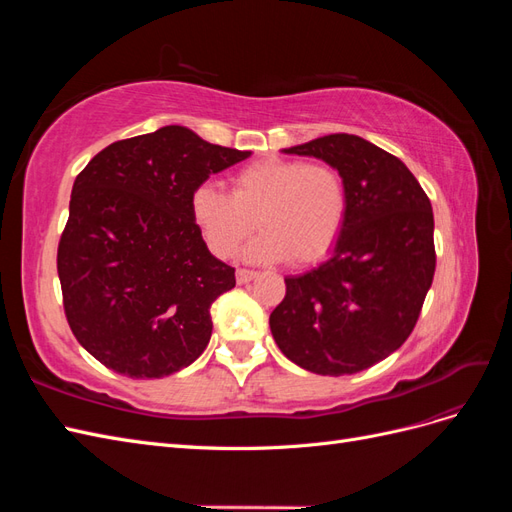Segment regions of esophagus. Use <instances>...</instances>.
Instances as JSON below:
<instances>
[{
    "mask_svg": "<svg viewBox=\"0 0 512 512\" xmlns=\"http://www.w3.org/2000/svg\"><path fill=\"white\" fill-rule=\"evenodd\" d=\"M256 275H258V273H256V271H250V269H237V282H239V284H247V282H252Z\"/></svg>",
    "mask_w": 512,
    "mask_h": 512,
    "instance_id": "1",
    "label": "esophagus"
}]
</instances>
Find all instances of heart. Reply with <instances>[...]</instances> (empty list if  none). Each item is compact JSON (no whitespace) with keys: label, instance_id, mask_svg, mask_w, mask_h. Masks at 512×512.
Returning <instances> with one entry per match:
<instances>
[{"label":"heart","instance_id":"obj_1","mask_svg":"<svg viewBox=\"0 0 512 512\" xmlns=\"http://www.w3.org/2000/svg\"><path fill=\"white\" fill-rule=\"evenodd\" d=\"M194 220L211 250L232 256L247 235V258L309 265L327 254L344 228L348 190L327 164L267 158L243 166L232 177V194L211 181L192 194Z\"/></svg>","mask_w":512,"mask_h":512}]
</instances>
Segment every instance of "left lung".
Masks as SVG:
<instances>
[{
	"label": "left lung",
	"instance_id": "left-lung-1",
	"mask_svg": "<svg viewBox=\"0 0 512 512\" xmlns=\"http://www.w3.org/2000/svg\"><path fill=\"white\" fill-rule=\"evenodd\" d=\"M282 151L333 166L348 213L327 260L286 277L269 327L299 367L356 374L404 344L421 314L436 271L431 203L404 162L361 136L329 134Z\"/></svg>",
	"mask_w": 512,
	"mask_h": 512
}]
</instances>
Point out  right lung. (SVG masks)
I'll list each match as a JSON object with an SVG mask.
<instances>
[{
  "instance_id": "1",
  "label": "right lung",
  "mask_w": 512,
  "mask_h": 512,
  "mask_svg": "<svg viewBox=\"0 0 512 512\" xmlns=\"http://www.w3.org/2000/svg\"><path fill=\"white\" fill-rule=\"evenodd\" d=\"M250 156L164 126L108 145L76 177L57 273L70 329L102 365L164 378L205 352L235 269L209 252L192 194Z\"/></svg>"
}]
</instances>
